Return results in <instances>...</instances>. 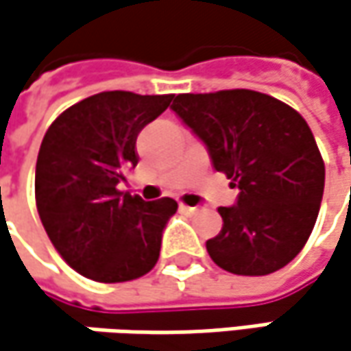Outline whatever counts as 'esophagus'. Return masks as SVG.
Segmentation results:
<instances>
[{
	"label": "esophagus",
	"mask_w": 351,
	"mask_h": 351,
	"mask_svg": "<svg viewBox=\"0 0 351 351\" xmlns=\"http://www.w3.org/2000/svg\"><path fill=\"white\" fill-rule=\"evenodd\" d=\"M200 208L198 206H186V204H180V213H184V215H196Z\"/></svg>",
	"instance_id": "34e87169"
}]
</instances>
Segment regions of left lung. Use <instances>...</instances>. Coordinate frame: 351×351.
Instances as JSON below:
<instances>
[{"instance_id":"1","label":"left lung","mask_w":351,"mask_h":351,"mask_svg":"<svg viewBox=\"0 0 351 351\" xmlns=\"http://www.w3.org/2000/svg\"><path fill=\"white\" fill-rule=\"evenodd\" d=\"M171 109L240 189L237 206L218 208L222 230L206 242L215 264L238 276L284 268L312 234L324 195V160L304 117L250 89L176 95Z\"/></svg>"}]
</instances>
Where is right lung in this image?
I'll use <instances>...</instances> for the list:
<instances>
[{
  "label": "right lung",
  "mask_w": 351,
  "mask_h": 351,
  "mask_svg": "<svg viewBox=\"0 0 351 351\" xmlns=\"http://www.w3.org/2000/svg\"><path fill=\"white\" fill-rule=\"evenodd\" d=\"M175 95L103 91L59 114L41 141L35 202L61 258L95 282H129L155 268L173 198L147 202L117 186L136 167V136Z\"/></svg>",
  "instance_id": "add662e5"
}]
</instances>
